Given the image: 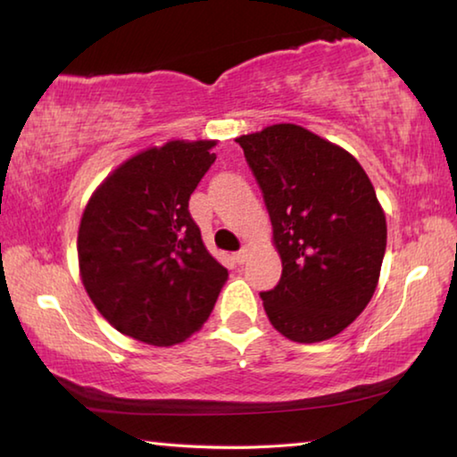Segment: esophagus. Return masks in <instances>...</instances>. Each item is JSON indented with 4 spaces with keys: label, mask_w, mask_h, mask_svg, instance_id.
Segmentation results:
<instances>
[{
    "label": "esophagus",
    "mask_w": 457,
    "mask_h": 457,
    "mask_svg": "<svg viewBox=\"0 0 457 457\" xmlns=\"http://www.w3.org/2000/svg\"><path fill=\"white\" fill-rule=\"evenodd\" d=\"M247 256H250V247H242V250L234 253V260L237 262V264H244Z\"/></svg>",
    "instance_id": "34e87169"
}]
</instances>
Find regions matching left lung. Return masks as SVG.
Here are the masks:
<instances>
[{"label": "left lung", "instance_id": "left-lung-1", "mask_svg": "<svg viewBox=\"0 0 457 457\" xmlns=\"http://www.w3.org/2000/svg\"><path fill=\"white\" fill-rule=\"evenodd\" d=\"M236 141L264 193L282 278L262 292L272 327L320 343L365 311L381 274L386 221L365 169L343 146L282 122Z\"/></svg>", "mask_w": 457, "mask_h": 457}]
</instances>
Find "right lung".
<instances>
[{
    "label": "right lung",
    "mask_w": 457,
    "mask_h": 457,
    "mask_svg": "<svg viewBox=\"0 0 457 457\" xmlns=\"http://www.w3.org/2000/svg\"><path fill=\"white\" fill-rule=\"evenodd\" d=\"M215 143L149 146L114 169L84 207V288L114 328L141 343L187 340L210 319L228 280L189 213L191 193L215 161Z\"/></svg>",
    "instance_id": "obj_1"
}]
</instances>
